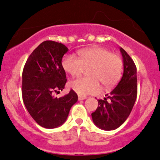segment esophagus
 I'll return each instance as SVG.
<instances>
[{
	"label": "esophagus",
	"instance_id": "obj_1",
	"mask_svg": "<svg viewBox=\"0 0 160 160\" xmlns=\"http://www.w3.org/2000/svg\"><path fill=\"white\" fill-rule=\"evenodd\" d=\"M87 99V96H80V95L78 96V99L79 100H83V99Z\"/></svg>",
	"mask_w": 160,
	"mask_h": 160
}]
</instances>
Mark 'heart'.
Here are the masks:
<instances>
[{"mask_svg": "<svg viewBox=\"0 0 160 160\" xmlns=\"http://www.w3.org/2000/svg\"><path fill=\"white\" fill-rule=\"evenodd\" d=\"M79 58L68 54L63 58V68L67 73L77 77L88 68L89 77H79L70 82V87L80 96L93 94L100 91V83L106 88H112L118 83L122 75V58L108 49L92 47L80 50Z\"/></svg>", "mask_w": 160, "mask_h": 160, "instance_id": "b5f03b06", "label": "heart"}]
</instances>
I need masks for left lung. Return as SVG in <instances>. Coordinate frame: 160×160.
<instances>
[{
    "label": "left lung",
    "instance_id": "1",
    "mask_svg": "<svg viewBox=\"0 0 160 160\" xmlns=\"http://www.w3.org/2000/svg\"><path fill=\"white\" fill-rule=\"evenodd\" d=\"M120 51L124 66L122 79L117 87L107 94L106 98L98 100L99 106L91 115L96 126L105 131L120 127L129 116L137 99L136 65L124 49L121 48Z\"/></svg>",
    "mask_w": 160,
    "mask_h": 160
}]
</instances>
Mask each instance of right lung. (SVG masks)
<instances>
[{"instance_id": "right-lung-1", "label": "right lung", "mask_w": 160, "mask_h": 160, "mask_svg": "<svg viewBox=\"0 0 160 160\" xmlns=\"http://www.w3.org/2000/svg\"><path fill=\"white\" fill-rule=\"evenodd\" d=\"M68 51L61 43L43 42L32 52L22 71L24 105L32 118L45 128H55L64 124L78 99L73 89L62 97L54 96L63 90L67 82L61 61Z\"/></svg>"}]
</instances>
